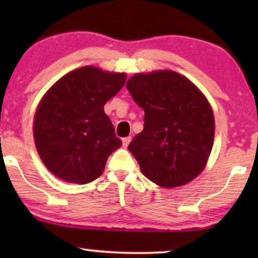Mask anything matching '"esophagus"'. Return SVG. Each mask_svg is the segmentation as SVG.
<instances>
[{
	"label": "esophagus",
	"instance_id": "34e87169",
	"mask_svg": "<svg viewBox=\"0 0 258 258\" xmlns=\"http://www.w3.org/2000/svg\"><path fill=\"white\" fill-rule=\"evenodd\" d=\"M131 139H132V137H125V138H122V146L126 148V147L130 144V142H131Z\"/></svg>",
	"mask_w": 258,
	"mask_h": 258
}]
</instances>
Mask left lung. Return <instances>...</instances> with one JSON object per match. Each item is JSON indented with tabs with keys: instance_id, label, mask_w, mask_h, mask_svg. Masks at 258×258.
Instances as JSON below:
<instances>
[{
	"instance_id": "left-lung-1",
	"label": "left lung",
	"mask_w": 258,
	"mask_h": 258,
	"mask_svg": "<svg viewBox=\"0 0 258 258\" xmlns=\"http://www.w3.org/2000/svg\"><path fill=\"white\" fill-rule=\"evenodd\" d=\"M126 87L144 110L143 131L128 146L142 173L164 188L193 180L214 144L215 117L206 97L171 70L137 74Z\"/></svg>"
}]
</instances>
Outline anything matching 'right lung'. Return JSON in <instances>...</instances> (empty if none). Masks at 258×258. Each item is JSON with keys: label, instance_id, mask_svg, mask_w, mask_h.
Listing matches in <instances>:
<instances>
[{"label": "right lung", "instance_id": "1", "mask_svg": "<svg viewBox=\"0 0 258 258\" xmlns=\"http://www.w3.org/2000/svg\"><path fill=\"white\" fill-rule=\"evenodd\" d=\"M126 74L82 67L46 92L34 117V139L44 166L58 178L86 184L104 171L121 147L104 104L123 87Z\"/></svg>", "mask_w": 258, "mask_h": 258}]
</instances>
